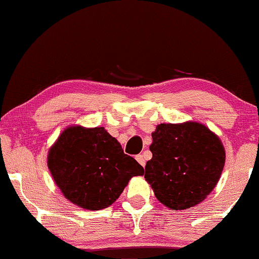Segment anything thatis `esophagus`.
<instances>
[{"label": "esophagus", "mask_w": 259, "mask_h": 259, "mask_svg": "<svg viewBox=\"0 0 259 259\" xmlns=\"http://www.w3.org/2000/svg\"><path fill=\"white\" fill-rule=\"evenodd\" d=\"M136 159L138 160V163H139L140 165L145 166V158H144L143 154H138V156L136 157Z\"/></svg>", "instance_id": "esophagus-1"}]
</instances>
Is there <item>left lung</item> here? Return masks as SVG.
Instances as JSON below:
<instances>
[{"mask_svg": "<svg viewBox=\"0 0 259 259\" xmlns=\"http://www.w3.org/2000/svg\"><path fill=\"white\" fill-rule=\"evenodd\" d=\"M145 179L159 202L187 209L204 200L225 165L220 139L197 122L160 123L152 133Z\"/></svg>", "mask_w": 259, "mask_h": 259, "instance_id": "1", "label": "left lung"}]
</instances>
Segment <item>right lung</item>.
<instances>
[{"instance_id":"add662e5","label":"right lung","mask_w":259,"mask_h":259,"mask_svg":"<svg viewBox=\"0 0 259 259\" xmlns=\"http://www.w3.org/2000/svg\"><path fill=\"white\" fill-rule=\"evenodd\" d=\"M48 165L64 196L90 210L110 206L133 176L144 175L103 127L66 128L50 149Z\"/></svg>"}]
</instances>
